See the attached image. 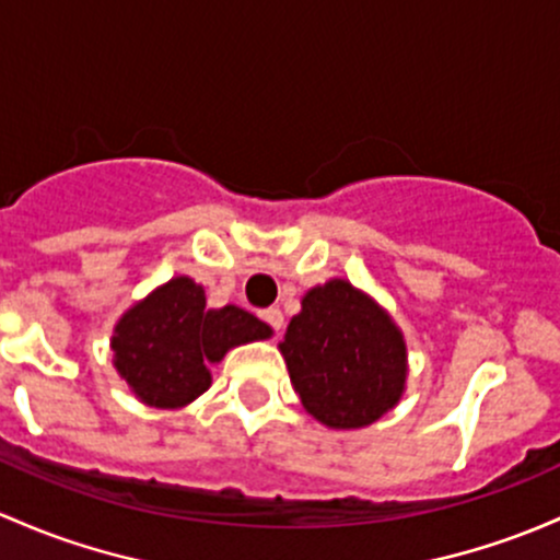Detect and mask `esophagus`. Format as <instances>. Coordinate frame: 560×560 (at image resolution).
<instances>
[{"label": "esophagus", "mask_w": 560, "mask_h": 560, "mask_svg": "<svg viewBox=\"0 0 560 560\" xmlns=\"http://www.w3.org/2000/svg\"><path fill=\"white\" fill-rule=\"evenodd\" d=\"M262 319L268 322L270 327H273V332H276V335L284 332V314H281L279 308H268V311H262Z\"/></svg>", "instance_id": "esophagus-1"}]
</instances>
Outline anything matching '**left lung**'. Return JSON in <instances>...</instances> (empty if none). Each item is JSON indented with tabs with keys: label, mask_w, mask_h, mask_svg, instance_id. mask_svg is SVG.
Segmentation results:
<instances>
[{
	"label": "left lung",
	"mask_w": 560,
	"mask_h": 560,
	"mask_svg": "<svg viewBox=\"0 0 560 560\" xmlns=\"http://www.w3.org/2000/svg\"><path fill=\"white\" fill-rule=\"evenodd\" d=\"M279 351L303 408L329 429L370 427L397 408L408 384L402 329L346 279L305 292Z\"/></svg>",
	"instance_id": "left-lung-1"
}]
</instances>
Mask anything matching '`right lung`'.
<instances>
[{
	"mask_svg": "<svg viewBox=\"0 0 560 560\" xmlns=\"http://www.w3.org/2000/svg\"><path fill=\"white\" fill-rule=\"evenodd\" d=\"M270 335L273 329L238 305L206 308L203 287L190 276H174L117 319L112 364L139 402L176 410L211 386L206 364Z\"/></svg>",
	"mask_w": 560,
	"mask_h": 560,
	"instance_id": "right-lung-1",
	"label": "right lung"
}]
</instances>
